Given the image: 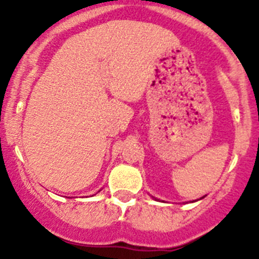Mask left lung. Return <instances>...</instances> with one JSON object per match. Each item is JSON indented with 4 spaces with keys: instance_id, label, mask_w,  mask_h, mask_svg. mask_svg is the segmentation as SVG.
<instances>
[{
    "instance_id": "left-lung-1",
    "label": "left lung",
    "mask_w": 259,
    "mask_h": 259,
    "mask_svg": "<svg viewBox=\"0 0 259 259\" xmlns=\"http://www.w3.org/2000/svg\"><path fill=\"white\" fill-rule=\"evenodd\" d=\"M152 197H153V196H152ZM203 197H205V196H203ZM203 197H201V198H200V200H202V198H203ZM153 198H154V200H158V198H155V197H153ZM196 201H197V200H196ZM192 202H194V201H192Z\"/></svg>"
}]
</instances>
